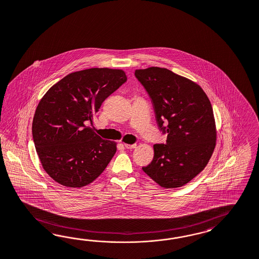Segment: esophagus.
I'll use <instances>...</instances> for the list:
<instances>
[{
    "label": "esophagus",
    "instance_id": "obj_1",
    "mask_svg": "<svg viewBox=\"0 0 259 259\" xmlns=\"http://www.w3.org/2000/svg\"><path fill=\"white\" fill-rule=\"evenodd\" d=\"M126 149H134L137 147V144L134 143V144H124Z\"/></svg>",
    "mask_w": 259,
    "mask_h": 259
}]
</instances>
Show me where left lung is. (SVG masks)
Returning <instances> with one entry per match:
<instances>
[{"instance_id": "8db88e82", "label": "left lung", "mask_w": 259, "mask_h": 259, "mask_svg": "<svg viewBox=\"0 0 259 259\" xmlns=\"http://www.w3.org/2000/svg\"><path fill=\"white\" fill-rule=\"evenodd\" d=\"M151 99L166 143L154 145V158L142 170L163 188H179L205 168L215 146L212 104L202 88L166 68L135 71Z\"/></svg>"}]
</instances>
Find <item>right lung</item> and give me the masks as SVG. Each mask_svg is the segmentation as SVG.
I'll return each mask as SVG.
<instances>
[{
  "label": "right lung",
  "instance_id": "obj_1",
  "mask_svg": "<svg viewBox=\"0 0 259 259\" xmlns=\"http://www.w3.org/2000/svg\"><path fill=\"white\" fill-rule=\"evenodd\" d=\"M127 80L118 69L90 68L71 73L51 87L35 112L32 135L46 172L58 183L80 188L94 181L117 147L87 122L110 95Z\"/></svg>",
  "mask_w": 259,
  "mask_h": 259
}]
</instances>
